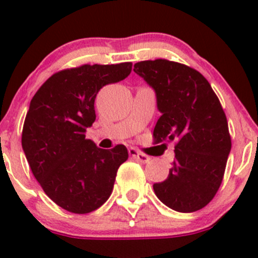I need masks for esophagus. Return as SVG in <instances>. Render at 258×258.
I'll use <instances>...</instances> for the list:
<instances>
[{"instance_id": "1", "label": "esophagus", "mask_w": 258, "mask_h": 258, "mask_svg": "<svg viewBox=\"0 0 258 258\" xmlns=\"http://www.w3.org/2000/svg\"><path fill=\"white\" fill-rule=\"evenodd\" d=\"M128 153H130V156H131V157H134L135 160L139 161V162H141V163H147L148 161H150V157H148L147 155L140 152V151H137L136 148H130Z\"/></svg>"}]
</instances>
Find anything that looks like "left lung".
Listing matches in <instances>:
<instances>
[{"instance_id": "1", "label": "left lung", "mask_w": 258, "mask_h": 258, "mask_svg": "<svg viewBox=\"0 0 258 258\" xmlns=\"http://www.w3.org/2000/svg\"><path fill=\"white\" fill-rule=\"evenodd\" d=\"M134 71L155 90L161 117L155 144L175 142L168 177L153 184L162 204L177 212L204 209L222 183L231 151L220 100L199 71L168 59L141 61Z\"/></svg>"}]
</instances>
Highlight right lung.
<instances>
[{"mask_svg": "<svg viewBox=\"0 0 258 258\" xmlns=\"http://www.w3.org/2000/svg\"><path fill=\"white\" fill-rule=\"evenodd\" d=\"M132 63L83 64L52 75L31 100L22 148L33 176L49 199L72 213L102 206L113 189L123 145L98 148L86 139L96 119L95 98L108 83L124 80Z\"/></svg>", "mask_w": 258, "mask_h": 258, "instance_id": "add662e5", "label": "right lung"}]
</instances>
